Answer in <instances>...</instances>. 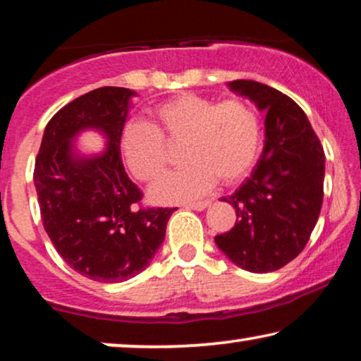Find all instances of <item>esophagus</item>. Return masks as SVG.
<instances>
[{
    "label": "esophagus",
    "mask_w": 361,
    "mask_h": 361,
    "mask_svg": "<svg viewBox=\"0 0 361 361\" xmlns=\"http://www.w3.org/2000/svg\"><path fill=\"white\" fill-rule=\"evenodd\" d=\"M210 205V202L208 200H203V202H195V203H187L185 208H189V210H197V212H202L205 210V208Z\"/></svg>",
    "instance_id": "34e87169"
}]
</instances>
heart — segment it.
<instances>
[{"label":"heart","instance_id":"1","mask_svg":"<svg viewBox=\"0 0 361 361\" xmlns=\"http://www.w3.org/2000/svg\"><path fill=\"white\" fill-rule=\"evenodd\" d=\"M153 125H125L120 149L125 164L138 180L151 182L168 164L164 140L184 142V169L163 177L149 189L158 203L189 202L216 184L241 180L252 168L260 146V120L241 99L216 104L197 94H179L151 112Z\"/></svg>","mask_w":361,"mask_h":361}]
</instances>
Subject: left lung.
<instances>
[{
    "instance_id": "1",
    "label": "left lung",
    "mask_w": 361,
    "mask_h": 361,
    "mask_svg": "<svg viewBox=\"0 0 361 361\" xmlns=\"http://www.w3.org/2000/svg\"><path fill=\"white\" fill-rule=\"evenodd\" d=\"M228 86L267 112L265 143L250 177L223 198L238 219L215 243L238 267L267 274L291 262L310 241L322 207L326 156L293 99L250 80Z\"/></svg>"
}]
</instances>
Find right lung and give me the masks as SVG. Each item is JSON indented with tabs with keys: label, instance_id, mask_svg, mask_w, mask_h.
Segmentation results:
<instances>
[{
	"label": "right lung",
	"instance_id": "add662e5",
	"mask_svg": "<svg viewBox=\"0 0 361 361\" xmlns=\"http://www.w3.org/2000/svg\"><path fill=\"white\" fill-rule=\"evenodd\" d=\"M133 96L106 86L66 104L47 123L35 159L34 184L51 244L78 274L104 283L148 267L176 210L140 207L143 193L125 172L120 137ZM85 129L106 137L102 154L77 153L72 142Z\"/></svg>",
	"mask_w": 361,
	"mask_h": 361
}]
</instances>
